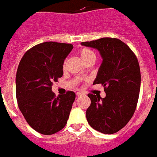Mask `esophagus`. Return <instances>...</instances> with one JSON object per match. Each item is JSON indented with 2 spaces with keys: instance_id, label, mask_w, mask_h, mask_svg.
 <instances>
[{
  "instance_id": "1",
  "label": "esophagus",
  "mask_w": 157,
  "mask_h": 157,
  "mask_svg": "<svg viewBox=\"0 0 157 157\" xmlns=\"http://www.w3.org/2000/svg\"><path fill=\"white\" fill-rule=\"evenodd\" d=\"M84 93H83V92H81V91H77V96H78V97H79V96H82V95H84Z\"/></svg>"
}]
</instances>
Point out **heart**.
Returning <instances> with one entry per match:
<instances>
[{"label": "heart", "instance_id": "obj_1", "mask_svg": "<svg viewBox=\"0 0 157 157\" xmlns=\"http://www.w3.org/2000/svg\"><path fill=\"white\" fill-rule=\"evenodd\" d=\"M80 56L84 63H86V62L87 61H90V60H94V61H95V59H96L95 53H94L92 50H91V49H89V48L82 49V50L80 52ZM65 66H66V61H65L64 63H63V67H64V68H65Z\"/></svg>", "mask_w": 157, "mask_h": 157}]
</instances>
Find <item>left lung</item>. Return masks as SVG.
I'll return each instance as SVG.
<instances>
[{
	"label": "left lung",
	"instance_id": "8db88e82",
	"mask_svg": "<svg viewBox=\"0 0 157 157\" xmlns=\"http://www.w3.org/2000/svg\"><path fill=\"white\" fill-rule=\"evenodd\" d=\"M81 44L99 52L102 63L93 84H101L106 94L102 98L87 94L91 99L86 111L87 122L101 133L114 134L129 122L136 109L141 86L138 59L117 38L103 37Z\"/></svg>",
	"mask_w": 157,
	"mask_h": 157
}]
</instances>
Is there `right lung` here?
<instances>
[{
  "label": "right lung",
  "mask_w": 157,
  "mask_h": 157,
  "mask_svg": "<svg viewBox=\"0 0 157 157\" xmlns=\"http://www.w3.org/2000/svg\"><path fill=\"white\" fill-rule=\"evenodd\" d=\"M73 44L48 41L24 54L15 78L18 105L26 122L42 135H53L66 126L76 94L56 97L52 84L63 77V63Z\"/></svg>",
  "instance_id": "obj_1"
}]
</instances>
